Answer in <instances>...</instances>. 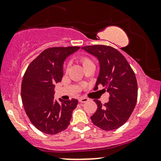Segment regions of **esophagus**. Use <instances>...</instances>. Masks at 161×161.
<instances>
[{"instance_id":"esophagus-1","label":"esophagus","mask_w":161,"mask_h":161,"mask_svg":"<svg viewBox=\"0 0 161 161\" xmlns=\"http://www.w3.org/2000/svg\"><path fill=\"white\" fill-rule=\"evenodd\" d=\"M87 101H89V99L86 97H80V99H79V102H80V103H86V102H87Z\"/></svg>"}]
</instances>
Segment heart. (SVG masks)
<instances>
[{
	"instance_id": "obj_1",
	"label": "heart",
	"mask_w": 161,
	"mask_h": 161,
	"mask_svg": "<svg viewBox=\"0 0 161 161\" xmlns=\"http://www.w3.org/2000/svg\"><path fill=\"white\" fill-rule=\"evenodd\" d=\"M80 61H81V62H82L83 66H84L85 64H86L87 63L92 62V61L88 58H86V57H82V58H80Z\"/></svg>"
}]
</instances>
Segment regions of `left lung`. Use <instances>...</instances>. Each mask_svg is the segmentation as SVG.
I'll return each mask as SVG.
<instances>
[{
  "label": "left lung",
  "mask_w": 161,
  "mask_h": 161,
  "mask_svg": "<svg viewBox=\"0 0 161 161\" xmlns=\"http://www.w3.org/2000/svg\"><path fill=\"white\" fill-rule=\"evenodd\" d=\"M82 49L97 58L100 72L94 90L101 84L110 94L109 101L103 105L94 100L97 109L91 119L104 130H113L128 120L135 108L138 97L137 80L125 56L115 48L105 45L85 46Z\"/></svg>",
  "instance_id": "left-lung-1"
}]
</instances>
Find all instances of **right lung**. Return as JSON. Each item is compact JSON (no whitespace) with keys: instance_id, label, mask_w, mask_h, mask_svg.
Wrapping results in <instances>:
<instances>
[{"instance_id":"1","label":"right lung","mask_w":161,"mask_h":161,"mask_svg":"<svg viewBox=\"0 0 161 161\" xmlns=\"http://www.w3.org/2000/svg\"><path fill=\"white\" fill-rule=\"evenodd\" d=\"M80 47L47 48L28 66L21 85V97L31 122L44 133L53 135L67 129L76 99L54 100L55 83L61 81L66 58Z\"/></svg>"}]
</instances>
